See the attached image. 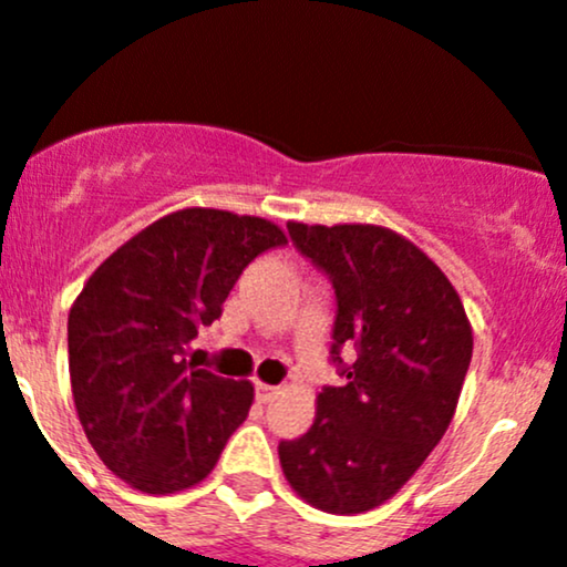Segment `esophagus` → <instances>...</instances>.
<instances>
[{
    "instance_id": "34e87169",
    "label": "esophagus",
    "mask_w": 567,
    "mask_h": 567,
    "mask_svg": "<svg viewBox=\"0 0 567 567\" xmlns=\"http://www.w3.org/2000/svg\"><path fill=\"white\" fill-rule=\"evenodd\" d=\"M277 394H279V389H277V386H269V383H258V386H256L258 402H264V405H266V402L275 400Z\"/></svg>"
}]
</instances>
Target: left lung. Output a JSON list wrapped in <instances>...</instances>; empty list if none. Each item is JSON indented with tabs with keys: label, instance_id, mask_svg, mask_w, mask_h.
<instances>
[{
	"label": "left lung",
	"instance_id": "left-lung-1",
	"mask_svg": "<svg viewBox=\"0 0 567 567\" xmlns=\"http://www.w3.org/2000/svg\"><path fill=\"white\" fill-rule=\"evenodd\" d=\"M336 292L330 362L306 434L279 442L298 496L333 514L392 498L445 434L472 362V328L440 266L381 226L288 224ZM352 360H342V349Z\"/></svg>",
	"mask_w": 567,
	"mask_h": 567
}]
</instances>
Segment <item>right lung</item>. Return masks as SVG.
I'll return each instance as SVG.
<instances>
[{
  "mask_svg": "<svg viewBox=\"0 0 567 567\" xmlns=\"http://www.w3.org/2000/svg\"><path fill=\"white\" fill-rule=\"evenodd\" d=\"M288 245L264 218L171 213L95 269L69 315V373L90 445L143 493L202 483L247 419L252 383L186 362L247 264Z\"/></svg>",
  "mask_w": 567,
  "mask_h": 567,
  "instance_id": "1",
  "label": "right lung"
}]
</instances>
